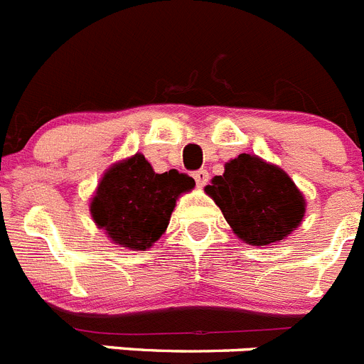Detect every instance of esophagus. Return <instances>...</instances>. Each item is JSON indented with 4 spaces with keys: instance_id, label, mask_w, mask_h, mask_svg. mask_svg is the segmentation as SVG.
Wrapping results in <instances>:
<instances>
[{
    "instance_id": "34e87169",
    "label": "esophagus",
    "mask_w": 364,
    "mask_h": 364,
    "mask_svg": "<svg viewBox=\"0 0 364 364\" xmlns=\"http://www.w3.org/2000/svg\"><path fill=\"white\" fill-rule=\"evenodd\" d=\"M208 172L206 170H198V172H194V179L196 183H198V186H205L206 183H208Z\"/></svg>"
}]
</instances>
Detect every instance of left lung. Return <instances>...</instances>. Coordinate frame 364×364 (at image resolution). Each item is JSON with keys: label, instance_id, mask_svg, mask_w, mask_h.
Returning <instances> with one entry per match:
<instances>
[{"label": "left lung", "instance_id": "obj_1", "mask_svg": "<svg viewBox=\"0 0 364 364\" xmlns=\"http://www.w3.org/2000/svg\"><path fill=\"white\" fill-rule=\"evenodd\" d=\"M232 232L243 243L267 247L299 228L306 199L292 178L255 154H239L225 163L223 176L205 186Z\"/></svg>", "mask_w": 364, "mask_h": 364}]
</instances>
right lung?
<instances>
[{
    "label": "right lung",
    "instance_id": "1",
    "mask_svg": "<svg viewBox=\"0 0 364 364\" xmlns=\"http://www.w3.org/2000/svg\"><path fill=\"white\" fill-rule=\"evenodd\" d=\"M194 186V179L178 170L156 174L137 152L105 170L90 199V215L112 243L146 250L165 234L176 201Z\"/></svg>",
    "mask_w": 364,
    "mask_h": 364
}]
</instances>
